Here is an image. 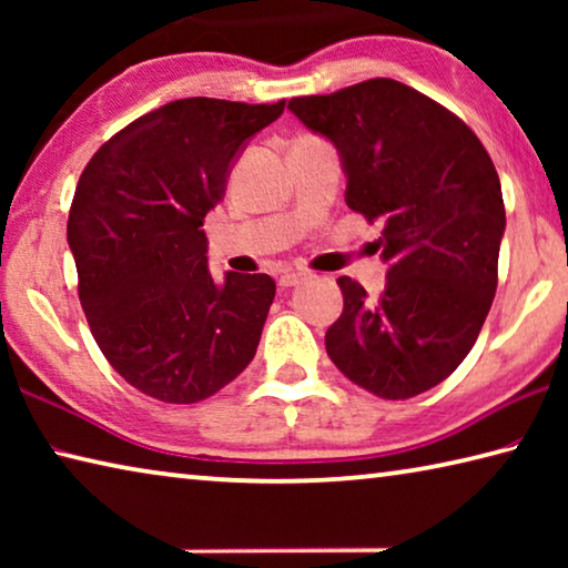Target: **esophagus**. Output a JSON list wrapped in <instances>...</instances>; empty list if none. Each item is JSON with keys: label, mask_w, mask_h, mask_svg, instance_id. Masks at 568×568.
Wrapping results in <instances>:
<instances>
[{"label": "esophagus", "mask_w": 568, "mask_h": 568, "mask_svg": "<svg viewBox=\"0 0 568 568\" xmlns=\"http://www.w3.org/2000/svg\"><path fill=\"white\" fill-rule=\"evenodd\" d=\"M303 281H307V275L293 271V273H283L281 281H277V283H281L283 287H295V285H301Z\"/></svg>", "instance_id": "esophagus-1"}]
</instances>
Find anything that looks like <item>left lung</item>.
<instances>
[{
	"label": "left lung",
	"mask_w": 568,
	"mask_h": 568,
	"mask_svg": "<svg viewBox=\"0 0 568 568\" xmlns=\"http://www.w3.org/2000/svg\"><path fill=\"white\" fill-rule=\"evenodd\" d=\"M287 110L338 150L348 207L383 220L386 287L371 297L338 277L343 313L325 351L381 398L438 386L474 348L496 295L506 210L491 158L454 112L388 77L293 98Z\"/></svg>",
	"instance_id": "obj_1"
}]
</instances>
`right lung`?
<instances>
[{
	"label": "right lung",
	"mask_w": 568,
	"mask_h": 568,
	"mask_svg": "<svg viewBox=\"0 0 568 568\" xmlns=\"http://www.w3.org/2000/svg\"><path fill=\"white\" fill-rule=\"evenodd\" d=\"M283 108L168 102L104 142L77 182L67 243L80 303L104 358L152 398L197 403L253 361L275 281H215L203 220L247 140Z\"/></svg>",
	"instance_id": "obj_1"
}]
</instances>
